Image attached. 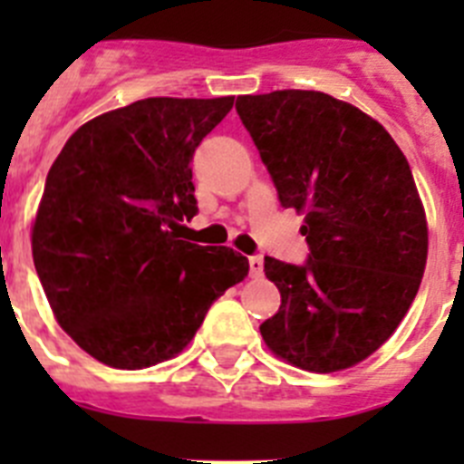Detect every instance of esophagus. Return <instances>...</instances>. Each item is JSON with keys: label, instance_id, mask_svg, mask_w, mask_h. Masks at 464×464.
<instances>
[{"label": "esophagus", "instance_id": "34e87169", "mask_svg": "<svg viewBox=\"0 0 464 464\" xmlns=\"http://www.w3.org/2000/svg\"><path fill=\"white\" fill-rule=\"evenodd\" d=\"M248 267H251V276L253 278H260L262 276V269H265V265H262V257L260 256H251V257H248Z\"/></svg>", "mask_w": 464, "mask_h": 464}]
</instances>
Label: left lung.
Listing matches in <instances>:
<instances>
[{"mask_svg": "<svg viewBox=\"0 0 464 464\" xmlns=\"http://www.w3.org/2000/svg\"><path fill=\"white\" fill-rule=\"evenodd\" d=\"M237 113L278 202L304 213V265L265 257L281 306L260 325L278 358L339 372L391 337L428 260V225L411 169L383 125L315 90L244 94Z\"/></svg>", "mask_w": 464, "mask_h": 464, "instance_id": "8db88e82", "label": "left lung"}]
</instances>
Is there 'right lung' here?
Returning a JSON list of instances; mask_svg holds the SVG:
<instances>
[{
  "label": "right lung",
  "instance_id": "add662e5",
  "mask_svg": "<svg viewBox=\"0 0 464 464\" xmlns=\"http://www.w3.org/2000/svg\"><path fill=\"white\" fill-rule=\"evenodd\" d=\"M235 97H149L85 122L46 176L32 256L57 323L94 360L143 370L190 343L248 274L227 246L181 239L192 155Z\"/></svg>",
  "mask_w": 464,
  "mask_h": 464
}]
</instances>
